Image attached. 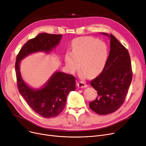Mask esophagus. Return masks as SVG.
<instances>
[{
	"instance_id": "esophagus-1",
	"label": "esophagus",
	"mask_w": 146,
	"mask_h": 146,
	"mask_svg": "<svg viewBox=\"0 0 146 146\" xmlns=\"http://www.w3.org/2000/svg\"><path fill=\"white\" fill-rule=\"evenodd\" d=\"M77 85H78V87L80 88H85L88 87V85L86 84V82H82V81H79V82H78Z\"/></svg>"
}]
</instances>
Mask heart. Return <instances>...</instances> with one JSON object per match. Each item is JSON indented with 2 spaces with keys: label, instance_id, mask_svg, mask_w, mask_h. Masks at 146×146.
<instances>
[{
  "label": "heart",
  "instance_id": "heart-1",
  "mask_svg": "<svg viewBox=\"0 0 146 146\" xmlns=\"http://www.w3.org/2000/svg\"><path fill=\"white\" fill-rule=\"evenodd\" d=\"M108 53V47L104 42L90 36L79 37L72 41L71 52H66L64 61L71 73L78 70L81 65L80 77L85 79L90 75L94 77L102 72Z\"/></svg>",
  "mask_w": 146,
  "mask_h": 146
}]
</instances>
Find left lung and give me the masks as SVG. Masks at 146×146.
<instances>
[{
  "instance_id": "1",
  "label": "left lung",
  "mask_w": 146,
  "mask_h": 146,
  "mask_svg": "<svg viewBox=\"0 0 146 146\" xmlns=\"http://www.w3.org/2000/svg\"><path fill=\"white\" fill-rule=\"evenodd\" d=\"M102 34L110 38V53L102 72L91 82L98 96L89 104L92 111L101 115L115 112L122 106L132 78L128 50L112 35Z\"/></svg>"
}]
</instances>
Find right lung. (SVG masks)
<instances>
[{"label": "right lung", "instance_id": "1", "mask_svg": "<svg viewBox=\"0 0 146 146\" xmlns=\"http://www.w3.org/2000/svg\"><path fill=\"white\" fill-rule=\"evenodd\" d=\"M61 37L62 35H38L24 44L16 58L15 67L18 91L31 108L45 118L57 116L64 109L68 94L76 89V78L71 74L56 72L41 89L35 90L23 80L20 63L30 54L40 51L48 54L58 45Z\"/></svg>", "mask_w": 146, "mask_h": 146}]
</instances>
